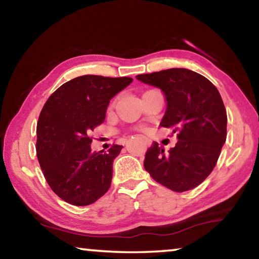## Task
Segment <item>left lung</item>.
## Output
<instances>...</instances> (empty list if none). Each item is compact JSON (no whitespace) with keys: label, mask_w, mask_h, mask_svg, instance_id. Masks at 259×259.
Instances as JSON below:
<instances>
[{"label":"left lung","mask_w":259,"mask_h":259,"mask_svg":"<svg viewBox=\"0 0 259 259\" xmlns=\"http://www.w3.org/2000/svg\"><path fill=\"white\" fill-rule=\"evenodd\" d=\"M136 78L165 94L167 108L160 125L170 128L179 139L168 152L153 142L145 154V169L170 190H191L211 174L227 137L220 93L207 78L183 68Z\"/></svg>","instance_id":"8db88e82"}]
</instances>
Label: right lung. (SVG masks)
<instances>
[{
    "instance_id": "obj_1",
    "label": "right lung",
    "mask_w": 259,
    "mask_h": 259,
    "mask_svg": "<svg viewBox=\"0 0 259 259\" xmlns=\"http://www.w3.org/2000/svg\"><path fill=\"white\" fill-rule=\"evenodd\" d=\"M133 78L85 75L48 98L36 125V155L52 190L69 204L86 206L108 191L121 145L92 152L90 133L105 121L113 97Z\"/></svg>"
}]
</instances>
